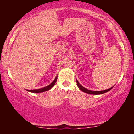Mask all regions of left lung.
I'll use <instances>...</instances> for the list:
<instances>
[{
  "label": "left lung",
  "instance_id": "obj_1",
  "mask_svg": "<svg viewBox=\"0 0 134 134\" xmlns=\"http://www.w3.org/2000/svg\"><path fill=\"white\" fill-rule=\"evenodd\" d=\"M76 82H77V86L79 87V88L81 90V91H83V92L86 93H87V94H101L105 93L109 91V90H110L113 87V86L112 87L110 88V89L102 90V91H93V90H88L87 89H86V88H85L84 87H83L82 86L80 85V84H79L77 80H76Z\"/></svg>",
  "mask_w": 134,
  "mask_h": 134
}]
</instances>
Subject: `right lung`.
Returning <instances> with one entry per match:
<instances>
[{
    "label": "right lung",
    "mask_w": 134,
    "mask_h": 134,
    "mask_svg": "<svg viewBox=\"0 0 134 134\" xmlns=\"http://www.w3.org/2000/svg\"><path fill=\"white\" fill-rule=\"evenodd\" d=\"M57 76L56 77L55 79H54V80L52 82L50 85L46 86V87H43L41 88V89H34V90H28V92H32V93H41V92H44L45 91H47V90H49L50 89H51L52 87H53L55 85V82L57 81Z\"/></svg>",
    "instance_id": "add662e5"
}]
</instances>
